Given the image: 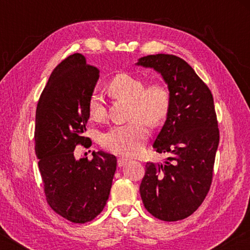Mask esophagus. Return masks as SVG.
<instances>
[{
	"instance_id": "34e87169",
	"label": "esophagus",
	"mask_w": 250,
	"mask_h": 250,
	"mask_svg": "<svg viewBox=\"0 0 250 250\" xmlns=\"http://www.w3.org/2000/svg\"><path fill=\"white\" fill-rule=\"evenodd\" d=\"M128 159H125V158H119L118 159V167H124V166H125L126 163H128Z\"/></svg>"
}]
</instances>
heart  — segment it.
I'll return each mask as SVG.
<instances>
[{
    "label": "heart",
    "mask_w": 250,
    "mask_h": 250,
    "mask_svg": "<svg viewBox=\"0 0 250 250\" xmlns=\"http://www.w3.org/2000/svg\"><path fill=\"white\" fill-rule=\"evenodd\" d=\"M108 90L116 98L129 101L130 119L125 125H113L101 135L104 149L121 155H133L142 150L149 138L147 124L158 125L166 118L170 108V95L162 83L146 87L141 78L130 74H119L110 82ZM88 111L92 120L104 119L107 109L98 92H94L88 101Z\"/></svg>",
    "instance_id": "b5f03b06"
}]
</instances>
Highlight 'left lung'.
I'll return each instance as SVG.
<instances>
[{"label": "left lung", "mask_w": 250, "mask_h": 250, "mask_svg": "<svg viewBox=\"0 0 250 250\" xmlns=\"http://www.w3.org/2000/svg\"><path fill=\"white\" fill-rule=\"evenodd\" d=\"M159 73L170 92L167 120L153 147L166 162L146 164L140 194L146 210L166 222L188 217L209 191L219 131L208 87L183 59L147 55L135 62Z\"/></svg>", "instance_id": "1"}]
</instances>
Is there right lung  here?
<instances>
[{"mask_svg": "<svg viewBox=\"0 0 250 250\" xmlns=\"http://www.w3.org/2000/svg\"><path fill=\"white\" fill-rule=\"evenodd\" d=\"M99 69L82 54L62 61L50 75L36 108L35 154L49 206L68 221L83 224L103 211L108 201L117 158L104 151L76 159L89 119L88 101Z\"/></svg>", "mask_w": 250, "mask_h": 250, "instance_id": "1", "label": "right lung"}]
</instances>
